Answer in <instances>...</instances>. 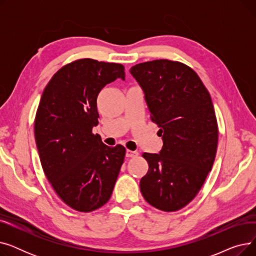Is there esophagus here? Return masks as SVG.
<instances>
[{
  "mask_svg": "<svg viewBox=\"0 0 256 256\" xmlns=\"http://www.w3.org/2000/svg\"><path fill=\"white\" fill-rule=\"evenodd\" d=\"M126 158H135V156H138V152L128 150L126 152Z\"/></svg>",
  "mask_w": 256,
  "mask_h": 256,
  "instance_id": "obj_1",
  "label": "esophagus"
}]
</instances>
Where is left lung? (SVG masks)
Masks as SVG:
<instances>
[{
  "label": "left lung",
  "instance_id": "8db88e82",
  "mask_svg": "<svg viewBox=\"0 0 256 256\" xmlns=\"http://www.w3.org/2000/svg\"><path fill=\"white\" fill-rule=\"evenodd\" d=\"M163 147L144 152L148 171L140 191L150 206L176 212L191 202L212 170L218 126L210 93L197 74L180 62L154 60L132 66Z\"/></svg>",
  "mask_w": 256,
  "mask_h": 256
}]
</instances>
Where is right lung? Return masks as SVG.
I'll return each mask as SVG.
<instances>
[{
  "label": "right lung",
  "instance_id": "obj_1",
  "mask_svg": "<svg viewBox=\"0 0 256 256\" xmlns=\"http://www.w3.org/2000/svg\"><path fill=\"white\" fill-rule=\"evenodd\" d=\"M124 78V65L80 59L63 66L44 90L34 124L38 154L52 189L76 210H96L112 195L126 148L104 144L92 128L98 93Z\"/></svg>",
  "mask_w": 256,
  "mask_h": 256
}]
</instances>
